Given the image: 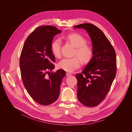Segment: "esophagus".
I'll use <instances>...</instances> for the list:
<instances>
[{
    "mask_svg": "<svg viewBox=\"0 0 132 132\" xmlns=\"http://www.w3.org/2000/svg\"><path fill=\"white\" fill-rule=\"evenodd\" d=\"M71 75H72V74H71V73H66V76L68 77V76H71Z\"/></svg>",
    "mask_w": 132,
    "mask_h": 132,
    "instance_id": "obj_1",
    "label": "esophagus"
}]
</instances>
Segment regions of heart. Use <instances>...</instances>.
Returning <instances> with one entry per match:
<instances>
[{
  "label": "heart",
  "mask_w": 132,
  "mask_h": 132,
  "mask_svg": "<svg viewBox=\"0 0 132 132\" xmlns=\"http://www.w3.org/2000/svg\"><path fill=\"white\" fill-rule=\"evenodd\" d=\"M65 39L75 48L74 55L77 56L63 58L59 61L58 66L66 72H72L80 67L81 61L83 64L90 62L93 57V50L90 46L87 45L85 38L78 33H71ZM61 44L59 39L55 40L51 44V51L55 57H59L61 55Z\"/></svg>",
  "instance_id": "obj_1"
}]
</instances>
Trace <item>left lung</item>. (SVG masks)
Wrapping results in <instances>:
<instances>
[{
	"mask_svg": "<svg viewBox=\"0 0 132 132\" xmlns=\"http://www.w3.org/2000/svg\"><path fill=\"white\" fill-rule=\"evenodd\" d=\"M89 33L93 55L82 72L75 75L77 80L78 99L87 107L98 106L106 98L117 72L116 52L102 31L91 23L74 26Z\"/></svg>",
	"mask_w": 132,
	"mask_h": 132,
	"instance_id": "left-lung-1",
	"label": "left lung"
}]
</instances>
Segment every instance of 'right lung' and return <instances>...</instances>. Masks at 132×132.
<instances>
[{
  "label": "right lung",
  "instance_id": "1",
  "mask_svg": "<svg viewBox=\"0 0 132 132\" xmlns=\"http://www.w3.org/2000/svg\"><path fill=\"white\" fill-rule=\"evenodd\" d=\"M61 32L55 26H39L25 40L20 56L21 74L25 88L35 101L44 106L58 99L61 80L66 75L63 69L49 72L55 68L52 41Z\"/></svg>",
  "mask_w": 132,
  "mask_h": 132
}]
</instances>
